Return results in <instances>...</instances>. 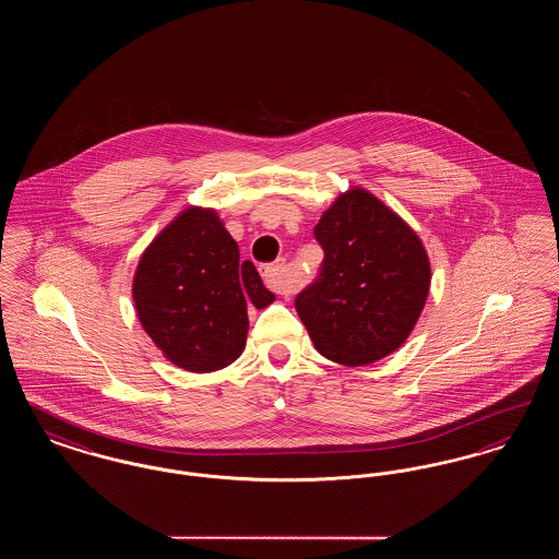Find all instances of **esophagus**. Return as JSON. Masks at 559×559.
Here are the masks:
<instances>
[{"label": "esophagus", "mask_w": 559, "mask_h": 559, "mask_svg": "<svg viewBox=\"0 0 559 559\" xmlns=\"http://www.w3.org/2000/svg\"><path fill=\"white\" fill-rule=\"evenodd\" d=\"M262 278H264L267 289H272L274 293L289 295V293H293V289H295L292 276H289V272H287V264H285L283 260H281V262H274V264L262 266Z\"/></svg>", "instance_id": "esophagus-1"}]
</instances>
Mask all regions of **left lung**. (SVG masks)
I'll return each mask as SVG.
<instances>
[{"instance_id":"obj_1","label":"left lung","mask_w":559,"mask_h":559,"mask_svg":"<svg viewBox=\"0 0 559 559\" xmlns=\"http://www.w3.org/2000/svg\"><path fill=\"white\" fill-rule=\"evenodd\" d=\"M324 258L295 297L314 347L333 362L362 367L399 349L429 292L419 237L362 188L342 194L314 228Z\"/></svg>"}]
</instances>
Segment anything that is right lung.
Listing matches in <instances>:
<instances>
[{
  "label": "right lung",
  "instance_id": "1",
  "mask_svg": "<svg viewBox=\"0 0 559 559\" xmlns=\"http://www.w3.org/2000/svg\"><path fill=\"white\" fill-rule=\"evenodd\" d=\"M144 331L180 369L217 371L235 362L249 329L247 306L274 301L255 266L212 210L178 215L140 258L133 278Z\"/></svg>",
  "mask_w": 559,
  "mask_h": 559
}]
</instances>
